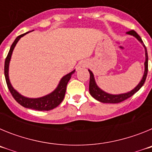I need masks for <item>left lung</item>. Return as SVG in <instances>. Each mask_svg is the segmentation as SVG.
Here are the masks:
<instances>
[{"label":"left lung","instance_id":"obj_1","mask_svg":"<svg viewBox=\"0 0 152 152\" xmlns=\"http://www.w3.org/2000/svg\"><path fill=\"white\" fill-rule=\"evenodd\" d=\"M127 33L129 35H132L135 37V38L138 39L139 41H140L142 44L143 42H142V39L139 36V35L134 30H131L127 32ZM145 46V45H144ZM145 73L143 75V77H142L141 82L139 83L137 87L135 88H134L132 91H131L130 92L126 93V94H119V95H113V94H109L107 93L104 92L102 90H100V88H98L97 85L95 83L94 77V75H93L92 72L88 70L90 72V84H89V91L90 94H91V96L94 98H95L96 100H99L100 102L102 103H120V102H123L124 100H126V99L131 97L133 94H135L137 91H139L141 88H142L143 84H144L145 81L146 80V77H147L148 74V53L147 50H146V48L145 46Z\"/></svg>","mask_w":152,"mask_h":152}]
</instances>
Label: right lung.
<instances>
[{
    "label": "right lung",
    "instance_id": "obj_1",
    "mask_svg": "<svg viewBox=\"0 0 152 152\" xmlns=\"http://www.w3.org/2000/svg\"><path fill=\"white\" fill-rule=\"evenodd\" d=\"M29 32L26 33H23L22 35H20L17 36L13 44L11 45L10 51L8 52L7 56L6 59H5L4 63V75L5 79H6L7 85V88L10 91V94H12L13 97L15 99L16 101L18 103H20L21 106L26 107V108L33 109V110H51L52 109L56 108L59 105L60 103L62 102L63 99H64V94H65V91H66V87L68 82L69 81L70 78L72 77V75L74 73V72H71V73L68 74L65 76L61 78V81H60L59 84L58 86V88L55 90L52 93H51L50 94L46 95L45 96L40 98H36V99H33V98H27L25 96H22L19 94L18 92L13 89V87L11 86L9 80V77H8V68H9V62H10V58H11L12 52H13V49L15 47L16 44L17 43V42L19 39L23 36L24 35H26Z\"/></svg>",
    "mask_w": 152,
    "mask_h": 152
}]
</instances>
